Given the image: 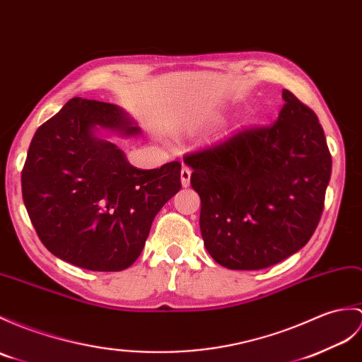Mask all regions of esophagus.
<instances>
[{
  "mask_svg": "<svg viewBox=\"0 0 362 362\" xmlns=\"http://www.w3.org/2000/svg\"><path fill=\"white\" fill-rule=\"evenodd\" d=\"M180 179H182V185L183 187H188L189 185V179H191V170L188 166H183L180 171Z\"/></svg>",
  "mask_w": 362,
  "mask_h": 362,
  "instance_id": "34e87169",
  "label": "esophagus"
}]
</instances>
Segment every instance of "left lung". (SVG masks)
I'll return each mask as SVG.
<instances>
[{
    "label": "left lung",
    "instance_id": "1",
    "mask_svg": "<svg viewBox=\"0 0 362 362\" xmlns=\"http://www.w3.org/2000/svg\"><path fill=\"white\" fill-rule=\"evenodd\" d=\"M277 122L185 154L202 202L205 248L230 270H262L299 251L321 221L332 154L316 114L284 89Z\"/></svg>",
    "mask_w": 362,
    "mask_h": 362
}]
</instances>
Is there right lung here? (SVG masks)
Segmentation results:
<instances>
[{
    "mask_svg": "<svg viewBox=\"0 0 362 362\" xmlns=\"http://www.w3.org/2000/svg\"><path fill=\"white\" fill-rule=\"evenodd\" d=\"M132 136L115 105L74 97L37 129L21 171L24 206L54 256L120 272L140 256L156 214L182 188L180 162L139 170L94 128Z\"/></svg>",
    "mask_w": 362,
    "mask_h": 362,
    "instance_id": "1",
    "label": "right lung"
}]
</instances>
